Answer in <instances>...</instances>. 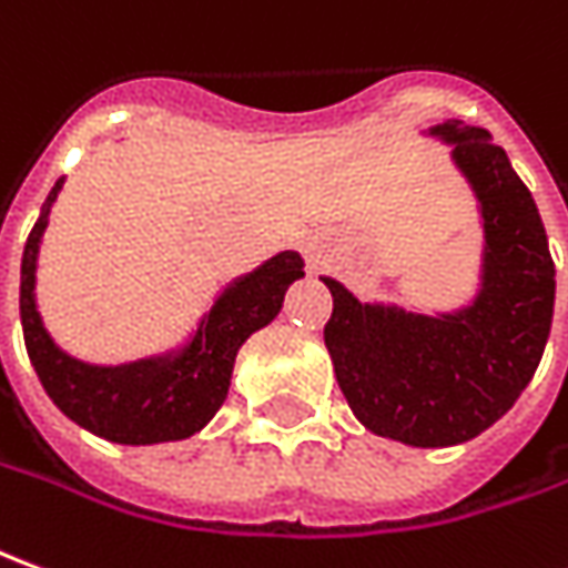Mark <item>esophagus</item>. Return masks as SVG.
<instances>
[{"label": "esophagus", "mask_w": 568, "mask_h": 568, "mask_svg": "<svg viewBox=\"0 0 568 568\" xmlns=\"http://www.w3.org/2000/svg\"><path fill=\"white\" fill-rule=\"evenodd\" d=\"M304 252L311 254V257H316V245H314V242H307V245H304Z\"/></svg>", "instance_id": "obj_1"}]
</instances>
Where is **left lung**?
Returning a JSON list of instances; mask_svg holds the SVG:
<instances>
[{
    "label": "left lung",
    "mask_w": 568,
    "mask_h": 568,
    "mask_svg": "<svg viewBox=\"0 0 568 568\" xmlns=\"http://www.w3.org/2000/svg\"><path fill=\"white\" fill-rule=\"evenodd\" d=\"M429 136L450 145L478 199L485 248L476 298L460 311L416 314L357 301L323 276L333 292L323 338L366 429L414 447H450L495 426L531 382L550 335L557 270L538 204L491 133L445 121Z\"/></svg>",
    "instance_id": "8db88e82"
}]
</instances>
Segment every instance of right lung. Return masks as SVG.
Returning a JSON list of instances; mask_svg holds the SVG:
<instances>
[{
	"label": "right lung",
	"mask_w": 568,
	"mask_h": 568,
	"mask_svg": "<svg viewBox=\"0 0 568 568\" xmlns=\"http://www.w3.org/2000/svg\"><path fill=\"white\" fill-rule=\"evenodd\" d=\"M61 183L42 204L21 257V326L30 364L58 410L92 435L114 445L183 442L214 419L230 392L235 354L283 311L285 288L304 276V261L298 252H280L233 280L183 348L118 366L87 364L58 348L37 311V257Z\"/></svg>",
	"instance_id": "obj_1"
}]
</instances>
